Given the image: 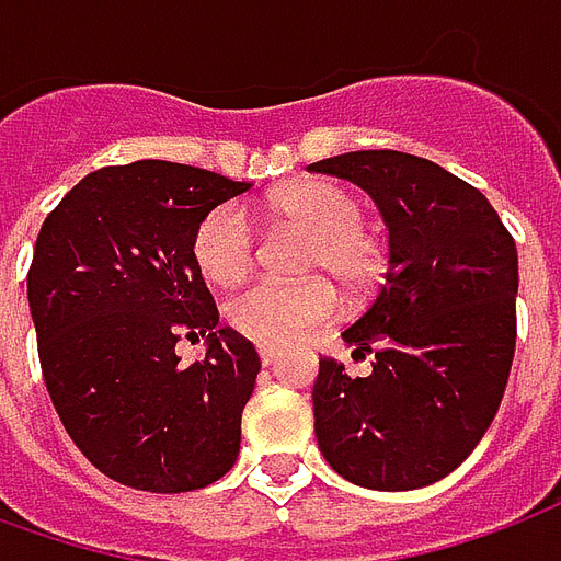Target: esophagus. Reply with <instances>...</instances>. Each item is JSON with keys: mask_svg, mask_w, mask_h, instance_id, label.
I'll return each mask as SVG.
<instances>
[{"mask_svg": "<svg viewBox=\"0 0 561 561\" xmlns=\"http://www.w3.org/2000/svg\"><path fill=\"white\" fill-rule=\"evenodd\" d=\"M260 362H263V367L275 365L277 353H275V350H260Z\"/></svg>", "mask_w": 561, "mask_h": 561, "instance_id": "obj_1", "label": "esophagus"}]
</instances>
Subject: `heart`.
I'll list each match as a JSON object with an SVG mask.
<instances>
[{"label": "heart", "instance_id": "b5f03b06", "mask_svg": "<svg viewBox=\"0 0 561 561\" xmlns=\"http://www.w3.org/2000/svg\"><path fill=\"white\" fill-rule=\"evenodd\" d=\"M268 215L296 230L310 232L301 272L322 277H308L296 284L256 280L244 286L227 301V322L248 341L286 350L308 331L329 325L337 317L341 296L334 284L343 286L350 298L374 289L386 268V248L365 224L362 199L329 179H305L277 191L268 199ZM191 248L196 268L206 280L230 286L248 275L253 265L256 232L244 208L224 203L196 224Z\"/></svg>", "mask_w": 561, "mask_h": 561}]
</instances>
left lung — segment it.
Listing matches in <instances>:
<instances>
[{
	"mask_svg": "<svg viewBox=\"0 0 561 561\" xmlns=\"http://www.w3.org/2000/svg\"><path fill=\"white\" fill-rule=\"evenodd\" d=\"M365 187L388 227L386 284L343 331L370 376L320 358L313 431L329 466L367 490H419L472 454L517 343V244L478 187L407 151L310 163Z\"/></svg>",
	"mask_w": 561,
	"mask_h": 561,
	"instance_id": "1",
	"label": "left lung"
}]
</instances>
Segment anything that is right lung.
Wrapping results in <instances>:
<instances>
[{"label":"right lung","mask_w":561,"mask_h":561,"mask_svg":"<svg viewBox=\"0 0 561 561\" xmlns=\"http://www.w3.org/2000/svg\"><path fill=\"white\" fill-rule=\"evenodd\" d=\"M248 182L170 161L89 173L53 208L28 265L44 382L65 431L104 476L149 493L208 488L232 469L260 355L218 308L194 230ZM207 337L182 366L174 343Z\"/></svg>","instance_id":"right-lung-1"}]
</instances>
